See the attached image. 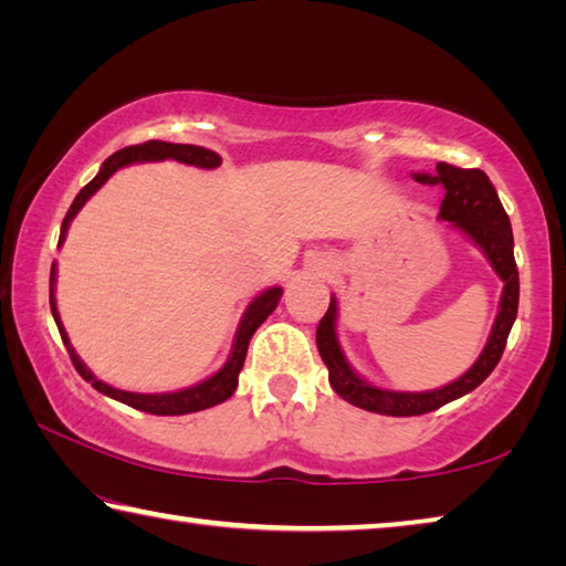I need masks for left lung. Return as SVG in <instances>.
<instances>
[{"label":"left lung","instance_id":"left-lung-1","mask_svg":"<svg viewBox=\"0 0 566 566\" xmlns=\"http://www.w3.org/2000/svg\"><path fill=\"white\" fill-rule=\"evenodd\" d=\"M415 179L421 181V185L444 187L439 219L452 222L459 232H464L482 249L492 264V270L504 282V290L500 314H496L492 334L486 339V347L479 354V359L462 377L454 379L452 385L432 391H389L364 381L349 367V361L344 359V352L337 339V300L332 296L329 310L317 327V349L322 354V361L329 369V385L349 405L387 417L427 415V411L444 407L449 401L464 397L482 385L502 359L506 337H510L512 324L516 319V306H520V272H516L514 262L512 224L490 177L482 169H462L447 165V161H439L434 175H415Z\"/></svg>","mask_w":566,"mask_h":566}]
</instances>
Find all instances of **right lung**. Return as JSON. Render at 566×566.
I'll return each instance as SVG.
<instances>
[{
    "instance_id": "right-lung-1",
    "label": "right lung",
    "mask_w": 566,
    "mask_h": 566,
    "mask_svg": "<svg viewBox=\"0 0 566 566\" xmlns=\"http://www.w3.org/2000/svg\"><path fill=\"white\" fill-rule=\"evenodd\" d=\"M161 159H177V161H181V165H195L202 169H214L222 165V157H219L212 149L195 147V145H171V142H159V139H149V142H145V145H134V147H124L119 151H114V155L102 165L99 175L94 177L87 187H82L80 195L74 197L70 212H66L64 222H62L60 244L64 242L66 229H70V222L74 219V214L80 212L84 202H87V199L114 175V171H117L119 167L134 165V161H161ZM54 280H56V264H52V274H50V306H52V317L56 322V329H60L64 347L72 357L74 369L80 371L82 379H87L94 389L102 391V395L117 399L127 407L147 411V415H159V417L191 415V411H202V409H209L214 405H222V401L232 397L237 385H239V371H242V367H244L249 339H252L256 327H260V324L276 310V304H280V296H282V286H272V290L262 292L252 304L247 306L244 317H242V322H239V329H237L234 349H232V354H229L227 364L217 371V375H212L205 381H199V385H195V387L167 391V395H137V391H124V389H114L109 385H104V381L94 377L92 371L84 367V361L76 357V352L70 344V337H66V332L60 322V312H56Z\"/></svg>"
}]
</instances>
